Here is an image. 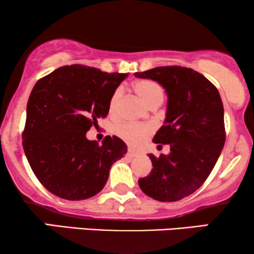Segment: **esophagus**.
<instances>
[{
  "label": "esophagus",
  "mask_w": 254,
  "mask_h": 254,
  "mask_svg": "<svg viewBox=\"0 0 254 254\" xmlns=\"http://www.w3.org/2000/svg\"><path fill=\"white\" fill-rule=\"evenodd\" d=\"M138 154H137V151H135V150H133V149H128V151H127V156H128V157H131V158H133V157H136V156H137Z\"/></svg>",
  "instance_id": "esophagus-1"
}]
</instances>
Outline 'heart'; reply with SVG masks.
Here are the masks:
<instances>
[{
    "label": "heart",
    "mask_w": 254,
    "mask_h": 254,
    "mask_svg": "<svg viewBox=\"0 0 254 254\" xmlns=\"http://www.w3.org/2000/svg\"><path fill=\"white\" fill-rule=\"evenodd\" d=\"M133 88L135 92L140 96V98L149 106L155 105L163 102L164 92L162 86L157 82L151 79H141L134 83ZM121 97H123V89L118 88L113 91L109 102L110 113L114 114L119 107ZM155 127L150 124H133V123H120L114 127V133L130 145H140L154 133Z\"/></svg>",
    "instance_id": "obj_1"
}]
</instances>
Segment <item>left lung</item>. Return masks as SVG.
<instances>
[{
	"label": "left lung",
	"mask_w": 254,
	"mask_h": 254,
	"mask_svg": "<svg viewBox=\"0 0 254 254\" xmlns=\"http://www.w3.org/2000/svg\"><path fill=\"white\" fill-rule=\"evenodd\" d=\"M158 82L168 93L165 123L154 136L169 155L149 154L154 169L138 179L152 199L173 202L195 192L213 171L225 142L224 110L218 90L202 74L180 65L135 72Z\"/></svg>",
	"instance_id": "8db88e82"
}]
</instances>
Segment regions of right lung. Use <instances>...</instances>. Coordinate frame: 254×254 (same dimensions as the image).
I'll list each match as a JSON object with an SVG mask.
<instances>
[{
    "mask_svg": "<svg viewBox=\"0 0 254 254\" xmlns=\"http://www.w3.org/2000/svg\"><path fill=\"white\" fill-rule=\"evenodd\" d=\"M127 76L71 64L36 83L27 102L23 148L38 180L54 195L71 201L96 195L113 163L127 152L117 136H106L102 144L85 136L107 116L111 96Z\"/></svg>",
    "mask_w": 254,
    "mask_h": 254,
    "instance_id": "right-lung-1",
    "label": "right lung"
}]
</instances>
